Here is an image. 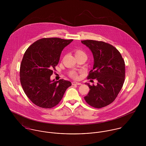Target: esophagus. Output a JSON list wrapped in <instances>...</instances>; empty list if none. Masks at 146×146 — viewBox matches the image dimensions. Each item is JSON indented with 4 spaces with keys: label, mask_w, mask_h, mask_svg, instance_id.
<instances>
[{
    "label": "esophagus",
    "mask_w": 146,
    "mask_h": 146,
    "mask_svg": "<svg viewBox=\"0 0 146 146\" xmlns=\"http://www.w3.org/2000/svg\"><path fill=\"white\" fill-rule=\"evenodd\" d=\"M82 84L80 83H78V82H72V85H81Z\"/></svg>",
    "instance_id": "obj_1"
}]
</instances>
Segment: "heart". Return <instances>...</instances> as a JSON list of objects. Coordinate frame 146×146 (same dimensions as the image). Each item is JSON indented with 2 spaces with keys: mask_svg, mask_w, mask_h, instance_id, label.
I'll return each mask as SVG.
<instances>
[{
  "mask_svg": "<svg viewBox=\"0 0 146 146\" xmlns=\"http://www.w3.org/2000/svg\"><path fill=\"white\" fill-rule=\"evenodd\" d=\"M74 53H75V55L76 56V57L80 56H83V55H86V54L85 53V52H84L83 50L79 49H76L74 50ZM69 76L72 78V79H76L78 78V74L76 71H71L69 73Z\"/></svg>",
  "mask_w": 146,
  "mask_h": 146,
  "instance_id": "1",
  "label": "heart"
}]
</instances>
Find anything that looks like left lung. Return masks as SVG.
<instances>
[{
	"instance_id": "1",
	"label": "left lung",
	"mask_w": 146,
	"mask_h": 146,
	"mask_svg": "<svg viewBox=\"0 0 146 146\" xmlns=\"http://www.w3.org/2000/svg\"><path fill=\"white\" fill-rule=\"evenodd\" d=\"M92 51L94 65L87 77L95 79L97 85L88 84L90 90L84 97L92 107L100 108L113 102L125 80V62L119 51L113 45L102 41L82 40Z\"/></svg>"
}]
</instances>
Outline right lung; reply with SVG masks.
<instances>
[{
	"label": "right lung",
	"instance_id": "add662e5",
	"mask_svg": "<svg viewBox=\"0 0 146 146\" xmlns=\"http://www.w3.org/2000/svg\"><path fill=\"white\" fill-rule=\"evenodd\" d=\"M72 40L42 38L26 50L20 65V82L26 95L35 105L44 108L56 106L71 85L69 81H51L50 78L59 62L63 48Z\"/></svg>",
	"mask_w": 146,
	"mask_h": 146
}]
</instances>
